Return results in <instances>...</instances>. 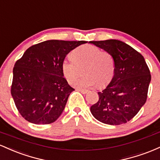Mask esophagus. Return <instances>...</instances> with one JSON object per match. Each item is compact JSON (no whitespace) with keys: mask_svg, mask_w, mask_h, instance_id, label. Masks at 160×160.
Segmentation results:
<instances>
[{"mask_svg":"<svg viewBox=\"0 0 160 160\" xmlns=\"http://www.w3.org/2000/svg\"><path fill=\"white\" fill-rule=\"evenodd\" d=\"M76 90H77V91H78V92H81L82 94H86V93H87L88 92H89V91H88V90H86V89H78H78H76Z\"/></svg>","mask_w":160,"mask_h":160,"instance_id":"esophagus-1","label":"esophagus"}]
</instances>
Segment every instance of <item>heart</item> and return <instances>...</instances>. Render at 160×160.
<instances>
[{
	"instance_id": "obj_1",
	"label": "heart",
	"mask_w": 160,
	"mask_h": 160,
	"mask_svg": "<svg viewBox=\"0 0 160 160\" xmlns=\"http://www.w3.org/2000/svg\"><path fill=\"white\" fill-rule=\"evenodd\" d=\"M71 58L62 62V74L69 82L78 78L79 68L83 66V76L73 82L78 88H90L97 85L105 86L111 81L114 74L115 64L110 53L102 51L93 45L80 46L72 51Z\"/></svg>"
}]
</instances>
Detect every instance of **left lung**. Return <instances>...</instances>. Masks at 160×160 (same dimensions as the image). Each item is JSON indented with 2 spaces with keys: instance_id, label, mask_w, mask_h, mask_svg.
Listing matches in <instances>:
<instances>
[{
  "instance_id": "left-lung-1",
  "label": "left lung",
  "mask_w": 160,
  "mask_h": 160,
  "mask_svg": "<svg viewBox=\"0 0 160 160\" xmlns=\"http://www.w3.org/2000/svg\"><path fill=\"white\" fill-rule=\"evenodd\" d=\"M111 55L114 74L107 87L98 92V101L90 111L105 124L126 123L138 113L147 101L151 75L141 53L117 40L89 41Z\"/></svg>"
}]
</instances>
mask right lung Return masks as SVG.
<instances>
[{"mask_svg": "<svg viewBox=\"0 0 160 160\" xmlns=\"http://www.w3.org/2000/svg\"><path fill=\"white\" fill-rule=\"evenodd\" d=\"M86 41L50 40L33 45L13 68L11 95L18 111L34 124L55 122L74 90L62 74L67 54Z\"/></svg>", "mask_w": 160, "mask_h": 160, "instance_id": "obj_1", "label": "right lung"}]
</instances>
